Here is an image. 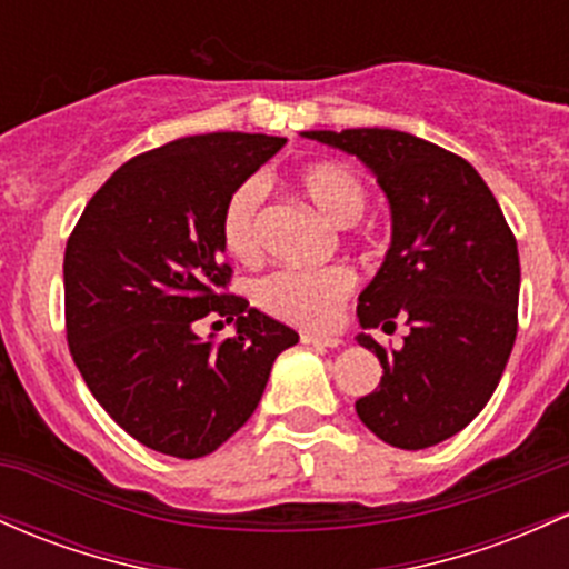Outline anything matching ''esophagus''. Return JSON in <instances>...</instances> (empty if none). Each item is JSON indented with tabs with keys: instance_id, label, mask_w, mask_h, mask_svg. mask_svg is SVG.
Returning <instances> with one entry per match:
<instances>
[{
	"instance_id": "obj_1",
	"label": "esophagus",
	"mask_w": 569,
	"mask_h": 569,
	"mask_svg": "<svg viewBox=\"0 0 569 569\" xmlns=\"http://www.w3.org/2000/svg\"><path fill=\"white\" fill-rule=\"evenodd\" d=\"M305 346H321V348H337L340 346V337L337 335H316V332H305L302 335Z\"/></svg>"
}]
</instances>
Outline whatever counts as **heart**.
<instances>
[{
  "mask_svg": "<svg viewBox=\"0 0 569 569\" xmlns=\"http://www.w3.org/2000/svg\"><path fill=\"white\" fill-rule=\"evenodd\" d=\"M291 183L310 204L335 227H353L367 210V186L361 174L346 161L316 159L297 167ZM261 202L264 189L259 180H242L227 197L218 218L223 251L240 264H256L264 256L261 237ZM356 289L351 267H327V270H278L253 283L251 297L256 308L278 321L295 327H327L335 321L340 305Z\"/></svg>",
  "mask_w": 569,
  "mask_h": 569,
  "instance_id": "obj_1",
  "label": "heart"
}]
</instances>
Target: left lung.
<instances>
[{
    "label": "left lung",
    "mask_w": 569,
    "mask_h": 569,
    "mask_svg": "<svg viewBox=\"0 0 569 569\" xmlns=\"http://www.w3.org/2000/svg\"><path fill=\"white\" fill-rule=\"evenodd\" d=\"M302 134L359 156L391 204V248L356 313L365 329L391 335L402 318L410 332L399 351L356 337L383 367L356 413L395 448L437 446L486 408L513 351L516 237L472 164L435 142L397 129Z\"/></svg>",
    "instance_id": "8db88e82"
}]
</instances>
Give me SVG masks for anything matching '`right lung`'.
I'll use <instances>...</instances> for the list:
<instances>
[{"mask_svg":"<svg viewBox=\"0 0 569 569\" xmlns=\"http://www.w3.org/2000/svg\"><path fill=\"white\" fill-rule=\"evenodd\" d=\"M286 137H180L118 167L86 204L64 251L70 353L108 416L137 442L199 459L227 442L299 335L229 295L218 218L232 189ZM238 323L221 347L196 321ZM221 327V321H216Z\"/></svg>","mask_w":569,"mask_h":569,"instance_id":"obj_1","label":"right lung"}]
</instances>
